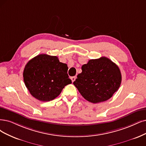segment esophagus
<instances>
[{
  "label": "esophagus",
  "instance_id": "esophagus-1",
  "mask_svg": "<svg viewBox=\"0 0 146 146\" xmlns=\"http://www.w3.org/2000/svg\"><path fill=\"white\" fill-rule=\"evenodd\" d=\"M76 76H73V77H72L71 78V79H72V82H73L74 80H75V79H76Z\"/></svg>",
  "mask_w": 146,
  "mask_h": 146
}]
</instances>
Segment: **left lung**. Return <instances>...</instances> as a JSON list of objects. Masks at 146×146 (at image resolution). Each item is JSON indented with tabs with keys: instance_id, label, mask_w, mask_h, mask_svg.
Returning a JSON list of instances; mask_svg holds the SVG:
<instances>
[{
	"instance_id": "left-lung-1",
	"label": "left lung",
	"mask_w": 146,
	"mask_h": 146,
	"mask_svg": "<svg viewBox=\"0 0 146 146\" xmlns=\"http://www.w3.org/2000/svg\"><path fill=\"white\" fill-rule=\"evenodd\" d=\"M82 70L73 84L83 98L91 103L110 99L120 87V70L109 58L90 59L82 66Z\"/></svg>"
}]
</instances>
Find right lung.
I'll return each instance as SVG.
<instances>
[{
  "label": "right lung",
  "mask_w": 146,
  "mask_h": 146,
  "mask_svg": "<svg viewBox=\"0 0 146 146\" xmlns=\"http://www.w3.org/2000/svg\"><path fill=\"white\" fill-rule=\"evenodd\" d=\"M66 64L56 56L40 54L26 64L23 80L31 94L38 100L48 102L60 94L72 80L67 74Z\"/></svg>",
  "instance_id": "right-lung-1"
}]
</instances>
